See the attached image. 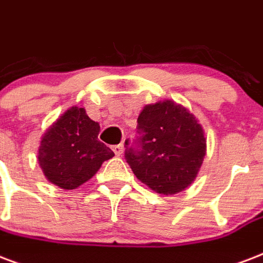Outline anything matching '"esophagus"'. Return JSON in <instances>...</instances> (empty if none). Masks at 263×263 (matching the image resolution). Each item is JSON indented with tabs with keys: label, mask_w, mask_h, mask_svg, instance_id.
I'll return each instance as SVG.
<instances>
[{
	"label": "esophagus",
	"mask_w": 263,
	"mask_h": 263,
	"mask_svg": "<svg viewBox=\"0 0 263 263\" xmlns=\"http://www.w3.org/2000/svg\"><path fill=\"white\" fill-rule=\"evenodd\" d=\"M112 151H114V152H115V155H117V156H121L122 152H123V145H122V144L114 145L112 146Z\"/></svg>",
	"instance_id": "34e87169"
}]
</instances>
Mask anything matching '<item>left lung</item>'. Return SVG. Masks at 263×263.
<instances>
[{
    "mask_svg": "<svg viewBox=\"0 0 263 263\" xmlns=\"http://www.w3.org/2000/svg\"><path fill=\"white\" fill-rule=\"evenodd\" d=\"M125 158L138 180L162 195L192 184L205 155V138L192 114L173 101L144 107L137 137L125 141Z\"/></svg>",
    "mask_w": 263,
    "mask_h": 263,
    "instance_id": "obj_1",
    "label": "left lung"
}]
</instances>
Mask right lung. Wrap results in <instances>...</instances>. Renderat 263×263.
<instances>
[{
    "label": "right lung",
    "instance_id": "right-lung-1",
    "mask_svg": "<svg viewBox=\"0 0 263 263\" xmlns=\"http://www.w3.org/2000/svg\"><path fill=\"white\" fill-rule=\"evenodd\" d=\"M100 126L86 111L72 107L50 126L41 140L38 163L52 184L75 189L90 180L114 152L99 141Z\"/></svg>",
    "mask_w": 263,
    "mask_h": 263
}]
</instances>
